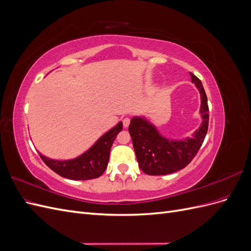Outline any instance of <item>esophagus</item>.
I'll list each match as a JSON object with an SVG mask.
<instances>
[{
	"label": "esophagus",
	"instance_id": "1",
	"mask_svg": "<svg viewBox=\"0 0 251 251\" xmlns=\"http://www.w3.org/2000/svg\"><path fill=\"white\" fill-rule=\"evenodd\" d=\"M123 125L125 127H127L128 126H130V118L128 117H126L123 119Z\"/></svg>",
	"mask_w": 251,
	"mask_h": 251
}]
</instances>
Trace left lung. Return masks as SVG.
Listing matches in <instances>:
<instances>
[{"label": "left lung", "instance_id": "left-lung-1", "mask_svg": "<svg viewBox=\"0 0 251 251\" xmlns=\"http://www.w3.org/2000/svg\"><path fill=\"white\" fill-rule=\"evenodd\" d=\"M191 75L192 82L200 93L202 123L191 137L173 139L159 132L158 127L144 115L134 116L128 126L138 165L148 175H168L184 169L198 153L208 128V105L201 80Z\"/></svg>", "mask_w": 251, "mask_h": 251}]
</instances>
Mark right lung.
Returning a JSON list of instances; mask_svg holds the SVG:
<instances>
[{"mask_svg":"<svg viewBox=\"0 0 251 251\" xmlns=\"http://www.w3.org/2000/svg\"><path fill=\"white\" fill-rule=\"evenodd\" d=\"M123 130L119 123L98 138L93 146L79 156L68 160H56L40 153L43 161L59 176L72 180H88L98 178L108 166L110 150L118 133Z\"/></svg>","mask_w":251,"mask_h":251,"instance_id":"1","label":"right lung"}]
</instances>
